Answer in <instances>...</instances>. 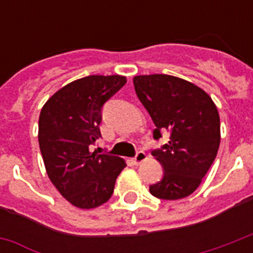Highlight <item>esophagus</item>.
I'll return each mask as SVG.
<instances>
[{
	"instance_id": "1",
	"label": "esophagus",
	"mask_w": 253,
	"mask_h": 253,
	"mask_svg": "<svg viewBox=\"0 0 253 253\" xmlns=\"http://www.w3.org/2000/svg\"><path fill=\"white\" fill-rule=\"evenodd\" d=\"M147 160V155L144 151H138V154L135 155V158H134V164L135 166H139L140 163L143 162H146Z\"/></svg>"
}]
</instances>
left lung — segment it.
<instances>
[{
    "mask_svg": "<svg viewBox=\"0 0 253 253\" xmlns=\"http://www.w3.org/2000/svg\"><path fill=\"white\" fill-rule=\"evenodd\" d=\"M134 86L156 126L154 138L166 131L170 135L168 144L154 151L164 176L151 185V194L162 200L190 196L218 154L220 121L215 103L200 86L169 75L135 76Z\"/></svg>",
    "mask_w": 253,
    "mask_h": 253,
    "instance_id": "1",
    "label": "left lung"
}]
</instances>
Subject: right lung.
Masks as SVG:
<instances>
[{"label":"right lung","mask_w":253,"mask_h":253,"mask_svg":"<svg viewBox=\"0 0 253 253\" xmlns=\"http://www.w3.org/2000/svg\"><path fill=\"white\" fill-rule=\"evenodd\" d=\"M119 75H93L69 83L49 97L39 115V147L49 180L69 204L94 209L110 200L126 162L91 152L101 136L102 106L126 84Z\"/></svg>","instance_id":"obj_1"}]
</instances>
